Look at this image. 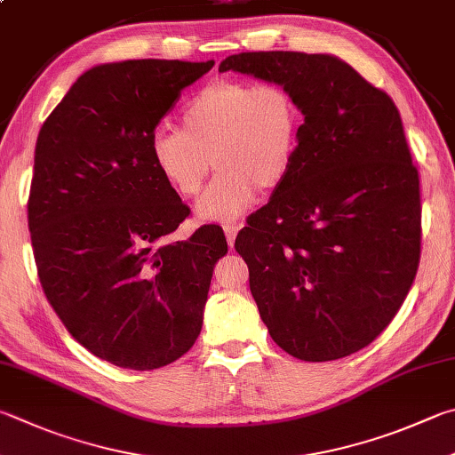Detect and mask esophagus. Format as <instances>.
Listing matches in <instances>:
<instances>
[{
  "instance_id": "obj_1",
  "label": "esophagus",
  "mask_w": 455,
  "mask_h": 455,
  "mask_svg": "<svg viewBox=\"0 0 455 455\" xmlns=\"http://www.w3.org/2000/svg\"><path fill=\"white\" fill-rule=\"evenodd\" d=\"M238 230H241V225H227V227H225V236H227L228 246L235 244V238H236Z\"/></svg>"
}]
</instances>
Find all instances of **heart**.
Masks as SVG:
<instances>
[{
  "mask_svg": "<svg viewBox=\"0 0 455 455\" xmlns=\"http://www.w3.org/2000/svg\"><path fill=\"white\" fill-rule=\"evenodd\" d=\"M300 137L299 105L284 87L219 79L203 87L180 113V129L156 127L151 156L164 183L180 196L199 195L211 164L219 169L195 204L206 222L236 220L256 188L284 183Z\"/></svg>",
  "mask_w": 455,
  "mask_h": 455,
  "instance_id": "obj_1",
  "label": "heart"
}]
</instances>
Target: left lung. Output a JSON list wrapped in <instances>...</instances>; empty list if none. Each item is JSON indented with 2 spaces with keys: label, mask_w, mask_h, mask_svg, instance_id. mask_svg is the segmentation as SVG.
I'll use <instances>...</instances> for the list:
<instances>
[{
  "label": "left lung",
  "mask_w": 455,
  "mask_h": 455,
  "mask_svg": "<svg viewBox=\"0 0 455 455\" xmlns=\"http://www.w3.org/2000/svg\"><path fill=\"white\" fill-rule=\"evenodd\" d=\"M219 71L284 87L304 115L291 172L235 243L260 318L294 358L350 356L390 324L419 262V179L400 113L334 55L249 52Z\"/></svg>",
  "instance_id": "left-lung-1"
}]
</instances>
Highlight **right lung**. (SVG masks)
Returning a JSON list of instances; mask_svg holds the SVG:
<instances>
[{
    "label": "right lung",
    "mask_w": 455,
    "mask_h": 455,
    "mask_svg": "<svg viewBox=\"0 0 455 455\" xmlns=\"http://www.w3.org/2000/svg\"><path fill=\"white\" fill-rule=\"evenodd\" d=\"M212 65H97L39 131L28 222L41 286L69 334L119 368L155 370L191 350L228 251L212 225L169 243L188 206L148 147L180 91Z\"/></svg>",
    "instance_id": "obj_1"
}]
</instances>
